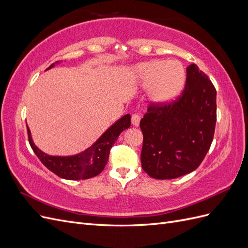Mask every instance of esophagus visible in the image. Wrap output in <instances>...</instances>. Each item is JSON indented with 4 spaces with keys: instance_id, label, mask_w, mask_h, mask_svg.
<instances>
[{
    "instance_id": "34e87169",
    "label": "esophagus",
    "mask_w": 248,
    "mask_h": 248,
    "mask_svg": "<svg viewBox=\"0 0 248 248\" xmlns=\"http://www.w3.org/2000/svg\"><path fill=\"white\" fill-rule=\"evenodd\" d=\"M140 116L139 114H132V116H131V123L134 126H139L140 125Z\"/></svg>"
}]
</instances>
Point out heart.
<instances>
[{
    "label": "heart",
    "mask_w": 248,
    "mask_h": 248,
    "mask_svg": "<svg viewBox=\"0 0 248 248\" xmlns=\"http://www.w3.org/2000/svg\"><path fill=\"white\" fill-rule=\"evenodd\" d=\"M138 74L145 86L150 88V97L154 102L167 103L181 91L185 72L178 61H151L140 65Z\"/></svg>",
    "instance_id": "1"
}]
</instances>
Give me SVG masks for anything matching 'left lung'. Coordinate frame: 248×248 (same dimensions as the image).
Returning <instances> with one entry per match:
<instances>
[{
  "label": "left lung",
  "instance_id": "obj_1",
  "mask_svg": "<svg viewBox=\"0 0 248 248\" xmlns=\"http://www.w3.org/2000/svg\"><path fill=\"white\" fill-rule=\"evenodd\" d=\"M141 118V168L154 179L184 176L199 168L212 144L216 90L196 64L186 68L182 93L167 103H149Z\"/></svg>",
  "mask_w": 248,
  "mask_h": 248
}]
</instances>
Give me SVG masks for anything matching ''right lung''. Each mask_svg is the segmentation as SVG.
<instances>
[{"label":"right lung","mask_w":248,"mask_h":248,"mask_svg":"<svg viewBox=\"0 0 248 248\" xmlns=\"http://www.w3.org/2000/svg\"><path fill=\"white\" fill-rule=\"evenodd\" d=\"M55 64H51L47 69ZM130 115L127 114L104 132L93 146L74 156H49L37 148L31 138L29 127L28 139L34 153L50 171L67 180H85L99 175L108 160L111 147L120 133L130 127Z\"/></svg>","instance_id":"add662e5"}]
</instances>
